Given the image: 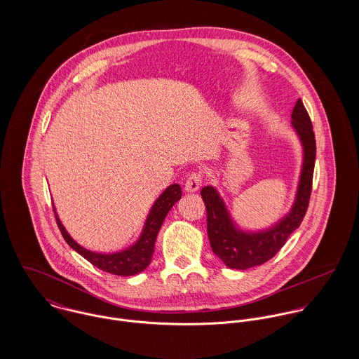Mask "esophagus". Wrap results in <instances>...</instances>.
<instances>
[{"label": "esophagus", "mask_w": 359, "mask_h": 359, "mask_svg": "<svg viewBox=\"0 0 359 359\" xmlns=\"http://www.w3.org/2000/svg\"><path fill=\"white\" fill-rule=\"evenodd\" d=\"M202 185V175L199 172H192L185 182V191L187 192H196Z\"/></svg>", "instance_id": "34e87169"}]
</instances>
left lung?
I'll list each match as a JSON object with an SVG mask.
<instances>
[{"instance_id":"1","label":"left lung","mask_w":359,"mask_h":359,"mask_svg":"<svg viewBox=\"0 0 359 359\" xmlns=\"http://www.w3.org/2000/svg\"><path fill=\"white\" fill-rule=\"evenodd\" d=\"M292 127L303 147V165L294 203L276 224L262 231H242L235 225L224 199L214 187H205L201 192L207 210V235L211 250L228 268L248 269L272 258L300 226L307 212L316 145L311 118L302 100L294 104Z\"/></svg>"}]
</instances>
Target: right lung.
Here are the masks:
<instances>
[{
  "mask_svg": "<svg viewBox=\"0 0 359 359\" xmlns=\"http://www.w3.org/2000/svg\"><path fill=\"white\" fill-rule=\"evenodd\" d=\"M181 196H182L181 187L178 184L170 185L156 199L152 208L149 210L144 229L138 241L133 243L130 248L116 253H97L80 246L65 229L62 221L57 217L55 207H53V212H55L56 224L59 226V231L63 239L67 242V245L73 250H76L80 256L84 257L87 261H90L93 265H95L97 268L102 269L104 272L118 275V276H131L142 272L151 264L154 252V242L160 231V226L165 215L171 210V207L181 199Z\"/></svg>",
  "mask_w": 359,
  "mask_h": 359,
  "instance_id": "add662e5",
  "label": "right lung"
}]
</instances>
